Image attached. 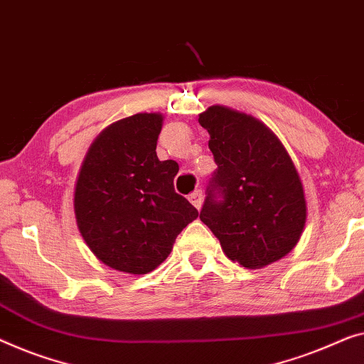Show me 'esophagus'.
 <instances>
[{"mask_svg":"<svg viewBox=\"0 0 364 364\" xmlns=\"http://www.w3.org/2000/svg\"><path fill=\"white\" fill-rule=\"evenodd\" d=\"M188 200H191V203L193 205L195 208L200 210V207H202V202H203V195L200 191H195V192L188 195Z\"/></svg>","mask_w":364,"mask_h":364,"instance_id":"1","label":"esophagus"}]
</instances>
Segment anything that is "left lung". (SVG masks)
I'll return each instance as SVG.
<instances>
[{
  "mask_svg": "<svg viewBox=\"0 0 364 364\" xmlns=\"http://www.w3.org/2000/svg\"><path fill=\"white\" fill-rule=\"evenodd\" d=\"M217 171L200 220L231 261L261 269L294 250L307 220L304 187L286 147L259 119L213 105L200 113Z\"/></svg>",
  "mask_w": 364,
  "mask_h": 364,
  "instance_id": "obj_1",
  "label": "left lung"
}]
</instances>
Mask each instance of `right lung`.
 I'll return each mask as SVG.
<instances>
[{
  "label": "right lung",
  "instance_id": "add662e5",
  "mask_svg": "<svg viewBox=\"0 0 364 364\" xmlns=\"http://www.w3.org/2000/svg\"><path fill=\"white\" fill-rule=\"evenodd\" d=\"M164 117L138 113L109 124L78 172L73 208L87 246L103 264L147 274L171 255L177 235L198 217L173 191L176 161H159Z\"/></svg>",
  "mask_w": 364,
  "mask_h": 364
}]
</instances>
